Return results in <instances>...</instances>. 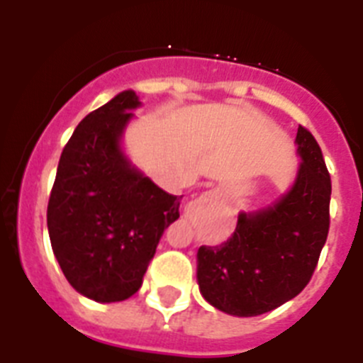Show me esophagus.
Returning a JSON list of instances; mask_svg holds the SVG:
<instances>
[{
    "mask_svg": "<svg viewBox=\"0 0 363 363\" xmlns=\"http://www.w3.org/2000/svg\"><path fill=\"white\" fill-rule=\"evenodd\" d=\"M216 200H218V196L214 194V192H211V194H205V196H203L205 203H214Z\"/></svg>",
    "mask_w": 363,
    "mask_h": 363,
    "instance_id": "obj_1",
    "label": "esophagus"
}]
</instances>
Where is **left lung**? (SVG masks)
<instances>
[{"label":"left lung","mask_w":363,"mask_h":363,"mask_svg":"<svg viewBox=\"0 0 363 363\" xmlns=\"http://www.w3.org/2000/svg\"><path fill=\"white\" fill-rule=\"evenodd\" d=\"M301 163L294 185L271 207L240 213L233 236L198 249V285L211 306L234 316H258L303 291L329 233L331 176L322 149L298 127Z\"/></svg>","instance_id":"1"}]
</instances>
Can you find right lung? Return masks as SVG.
Returning a JSON list of instances; mask_svg holds the SVG:
<instances>
[{
    "label": "right lung",
    "mask_w": 363,
    "mask_h": 363,
    "mask_svg": "<svg viewBox=\"0 0 363 363\" xmlns=\"http://www.w3.org/2000/svg\"><path fill=\"white\" fill-rule=\"evenodd\" d=\"M123 91L86 114L57 163L47 227L63 274L83 296L121 301L142 287L163 230L179 218V200L130 165L120 140L140 107Z\"/></svg>",
    "instance_id": "obj_1"
}]
</instances>
